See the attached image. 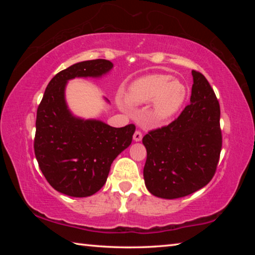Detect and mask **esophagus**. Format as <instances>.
Here are the masks:
<instances>
[{"instance_id": "34e87169", "label": "esophagus", "mask_w": 255, "mask_h": 255, "mask_svg": "<svg viewBox=\"0 0 255 255\" xmlns=\"http://www.w3.org/2000/svg\"><path fill=\"white\" fill-rule=\"evenodd\" d=\"M141 138H143V135H141V132L139 130H136L135 133H133V140H135V141H140Z\"/></svg>"}]
</instances>
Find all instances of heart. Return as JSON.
Listing matches in <instances>:
<instances>
[{
    "instance_id": "b5f03b06",
    "label": "heart",
    "mask_w": 255,
    "mask_h": 255,
    "mask_svg": "<svg viewBox=\"0 0 255 255\" xmlns=\"http://www.w3.org/2000/svg\"><path fill=\"white\" fill-rule=\"evenodd\" d=\"M187 98V88L179 80L166 74H150L139 77L125 92V100L130 106L152 102L150 119L154 123L169 122L178 114Z\"/></svg>"
}]
</instances>
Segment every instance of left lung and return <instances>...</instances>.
<instances>
[{
    "instance_id": "1",
    "label": "left lung",
    "mask_w": 255,
    "mask_h": 255,
    "mask_svg": "<svg viewBox=\"0 0 255 255\" xmlns=\"http://www.w3.org/2000/svg\"><path fill=\"white\" fill-rule=\"evenodd\" d=\"M190 105L174 122L143 138L145 185L153 196L176 199L209 183L222 150L221 108L209 82L192 71Z\"/></svg>"
}]
</instances>
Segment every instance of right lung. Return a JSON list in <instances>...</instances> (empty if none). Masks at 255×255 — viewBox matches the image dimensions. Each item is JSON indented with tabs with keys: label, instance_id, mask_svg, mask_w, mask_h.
Segmentation results:
<instances>
[{
	"label": "right lung",
	"instance_id": "right-lung-1",
	"mask_svg": "<svg viewBox=\"0 0 255 255\" xmlns=\"http://www.w3.org/2000/svg\"><path fill=\"white\" fill-rule=\"evenodd\" d=\"M112 67L110 60L93 59L60 71L38 107L34 155L48 183L66 196L83 198L98 192L114 159L131 144L135 125L115 128L101 120L75 117L66 103L68 81L101 77Z\"/></svg>",
	"mask_w": 255,
	"mask_h": 255
}]
</instances>
